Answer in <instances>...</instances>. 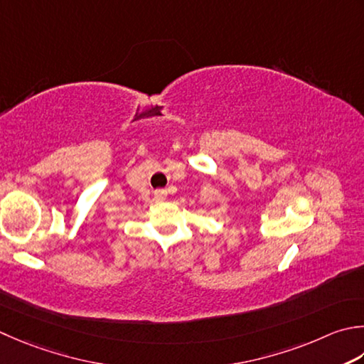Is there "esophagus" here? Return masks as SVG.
Segmentation results:
<instances>
[{"label": "esophagus", "instance_id": "34e87169", "mask_svg": "<svg viewBox=\"0 0 364 364\" xmlns=\"http://www.w3.org/2000/svg\"><path fill=\"white\" fill-rule=\"evenodd\" d=\"M154 197H156V200H166L167 191L166 189H156L154 191Z\"/></svg>", "mask_w": 364, "mask_h": 364}]
</instances>
